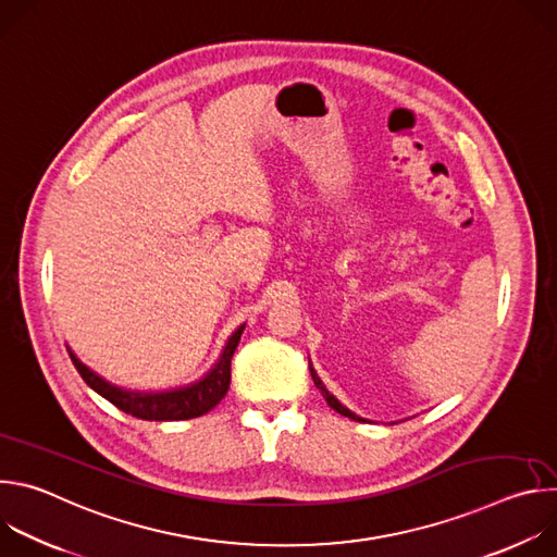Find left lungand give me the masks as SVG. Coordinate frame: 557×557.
<instances>
[{"label":"left lung","instance_id":"left-lung-1","mask_svg":"<svg viewBox=\"0 0 557 557\" xmlns=\"http://www.w3.org/2000/svg\"><path fill=\"white\" fill-rule=\"evenodd\" d=\"M310 374H312V381H314V385H317V387H320V389H322V394H324V399H326V404H329V406H331V408H333V410H335V412H339V414H344V417H348V419H352V421H363V419H361V417H357V414H352V412H350V410H348V408H344V406H342V404H339V401H337V399H335V396H333V394H331V392H329V389H326V387H324V383H322V379H320V376H317V372H314V370H312V366H310Z\"/></svg>","mask_w":557,"mask_h":557}]
</instances>
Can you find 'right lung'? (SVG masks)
<instances>
[{
  "label": "right lung",
  "mask_w": 557,
  "mask_h": 557,
  "mask_svg": "<svg viewBox=\"0 0 557 557\" xmlns=\"http://www.w3.org/2000/svg\"><path fill=\"white\" fill-rule=\"evenodd\" d=\"M243 331L245 326H240L228 337L218 363L200 381L178 389H170V392H132V389L116 387L78 361L72 355V350L67 352L74 368L78 370V374H82V379L95 392H99L103 399H108L112 406H116L125 414H132L143 421H185V419H196L207 414L224 399L231 383V357L237 344H240Z\"/></svg>",
  "instance_id": "right-lung-1"
}]
</instances>
